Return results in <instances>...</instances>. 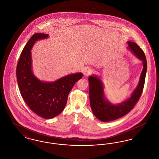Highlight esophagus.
Returning a JSON list of instances; mask_svg holds the SVG:
<instances>
[{
    "label": "esophagus",
    "mask_w": 159,
    "mask_h": 159,
    "mask_svg": "<svg viewBox=\"0 0 159 159\" xmlns=\"http://www.w3.org/2000/svg\"><path fill=\"white\" fill-rule=\"evenodd\" d=\"M92 72H93V71L91 68H85L83 70V75L85 76H89L92 73Z\"/></svg>",
    "instance_id": "1"
}]
</instances>
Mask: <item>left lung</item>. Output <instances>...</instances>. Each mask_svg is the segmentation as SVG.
<instances>
[{"label":"left lung","mask_w":159,"mask_h":159,"mask_svg":"<svg viewBox=\"0 0 159 159\" xmlns=\"http://www.w3.org/2000/svg\"><path fill=\"white\" fill-rule=\"evenodd\" d=\"M129 49L143 61V69L139 84L131 97L120 104L114 105L105 98L104 87L101 80L97 76H89V99L93 114L101 121H110L116 120L128 113L138 102L143 93L147 73V60L143 49L133 42H128Z\"/></svg>","instance_id":"1"}]
</instances>
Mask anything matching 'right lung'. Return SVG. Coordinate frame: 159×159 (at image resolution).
I'll return each mask as SVG.
<instances>
[{
	"mask_svg": "<svg viewBox=\"0 0 159 159\" xmlns=\"http://www.w3.org/2000/svg\"><path fill=\"white\" fill-rule=\"evenodd\" d=\"M48 37V34L43 33H35L31 37L21 53L16 74L21 95L27 105L39 116L52 119L63 111L69 92L83 74H71L53 82H41L34 76L30 50L36 41Z\"/></svg>",
	"mask_w": 159,
	"mask_h": 159,
	"instance_id": "right-lung-1",
	"label": "right lung"
}]
</instances>
